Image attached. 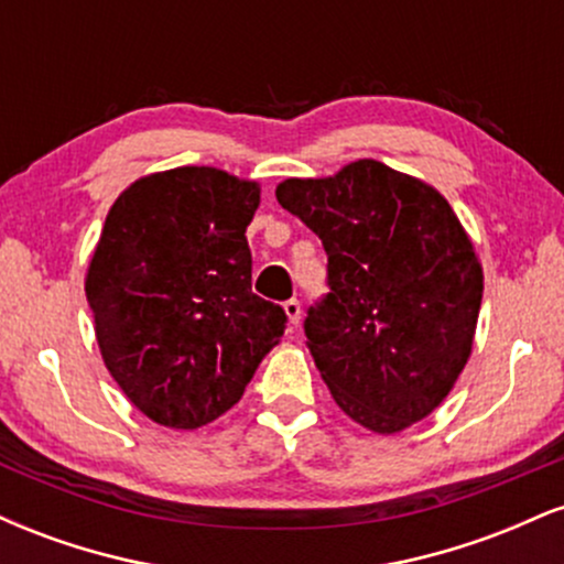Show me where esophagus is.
Returning <instances> with one entry per match:
<instances>
[{
  "label": "esophagus",
  "mask_w": 564,
  "mask_h": 564,
  "mask_svg": "<svg viewBox=\"0 0 564 564\" xmlns=\"http://www.w3.org/2000/svg\"><path fill=\"white\" fill-rule=\"evenodd\" d=\"M283 313H286V318H289L291 326H296V323H300V318H302V304L296 302V300L283 302Z\"/></svg>",
  "instance_id": "obj_1"
}]
</instances>
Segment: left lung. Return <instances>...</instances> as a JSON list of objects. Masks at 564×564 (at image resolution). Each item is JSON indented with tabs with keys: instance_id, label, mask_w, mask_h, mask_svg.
<instances>
[{
	"instance_id": "left-lung-1",
	"label": "left lung",
	"mask_w": 564,
	"mask_h": 564,
	"mask_svg": "<svg viewBox=\"0 0 564 564\" xmlns=\"http://www.w3.org/2000/svg\"><path fill=\"white\" fill-rule=\"evenodd\" d=\"M275 198L328 254L332 291L304 334L336 405L377 435L422 422L467 366L482 302V264L456 212L373 159L283 180Z\"/></svg>"
}]
</instances>
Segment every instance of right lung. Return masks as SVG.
<instances>
[{
	"label": "right lung",
	"instance_id": "add662e5",
	"mask_svg": "<svg viewBox=\"0 0 564 564\" xmlns=\"http://www.w3.org/2000/svg\"><path fill=\"white\" fill-rule=\"evenodd\" d=\"M260 183L215 166L134 180L113 200L84 291L102 364L151 422L198 430L241 400L286 313L251 294Z\"/></svg>",
	"mask_w": 564,
	"mask_h": 564
}]
</instances>
